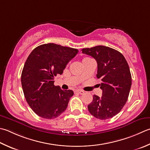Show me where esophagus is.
Segmentation results:
<instances>
[{
	"mask_svg": "<svg viewBox=\"0 0 150 150\" xmlns=\"http://www.w3.org/2000/svg\"><path fill=\"white\" fill-rule=\"evenodd\" d=\"M75 92H77V93H79V94H83V93H84V92L83 90H76L75 91Z\"/></svg>",
	"mask_w": 150,
	"mask_h": 150,
	"instance_id": "obj_1",
	"label": "esophagus"
}]
</instances>
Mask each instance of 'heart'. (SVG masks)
Returning a JSON list of instances; mask_svg holds the SVG:
<instances>
[{
	"label": "heart",
	"instance_id": "b5f03b06",
	"mask_svg": "<svg viewBox=\"0 0 150 150\" xmlns=\"http://www.w3.org/2000/svg\"><path fill=\"white\" fill-rule=\"evenodd\" d=\"M86 58H84V59H86ZM84 60V59H83Z\"/></svg>",
	"mask_w": 150,
	"mask_h": 150
}]
</instances>
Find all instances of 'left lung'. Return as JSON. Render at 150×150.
<instances>
[{
	"label": "left lung",
	"mask_w": 150,
	"mask_h": 150,
	"mask_svg": "<svg viewBox=\"0 0 150 150\" xmlns=\"http://www.w3.org/2000/svg\"><path fill=\"white\" fill-rule=\"evenodd\" d=\"M82 52L97 61L96 76L101 79L99 86L103 90L101 97L93 96L88 109L98 119L112 118L121 111L129 94L132 80L127 61L121 52L103 45L84 48Z\"/></svg>",
	"instance_id": "8db88e82"
}]
</instances>
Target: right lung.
Returning <instances> with one entry per match:
<instances>
[{"mask_svg": "<svg viewBox=\"0 0 150 150\" xmlns=\"http://www.w3.org/2000/svg\"><path fill=\"white\" fill-rule=\"evenodd\" d=\"M78 52L77 49L47 43L37 47L29 54L21 79L26 101L37 115L54 119L66 110L73 92L54 86V77L62 74Z\"/></svg>", "mask_w": 150, "mask_h": 150, "instance_id": "add662e5", "label": "right lung"}]
</instances>
